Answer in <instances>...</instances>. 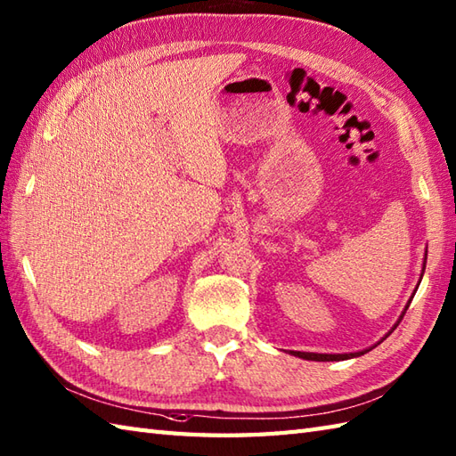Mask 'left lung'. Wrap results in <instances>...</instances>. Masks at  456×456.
Segmentation results:
<instances>
[{
	"label": "left lung",
	"instance_id": "left-lung-1",
	"mask_svg": "<svg viewBox=\"0 0 456 456\" xmlns=\"http://www.w3.org/2000/svg\"><path fill=\"white\" fill-rule=\"evenodd\" d=\"M421 278H423V270H421ZM410 303H411V299L408 301V305H406V309L402 311V314H400V319H398V322L402 321V316H404V313L408 311V306H410ZM396 328V326H395ZM393 328V330H395ZM390 330V332H393ZM388 332V334H390ZM387 334V336H388ZM385 336V338H387ZM369 349H373V347H369ZM369 349H363V352H355V354H309V352H291L293 355H297V357H301V359H309V362H344V359H352V357H359V355H363V354H367Z\"/></svg>",
	"mask_w": 456,
	"mask_h": 456
}]
</instances>
